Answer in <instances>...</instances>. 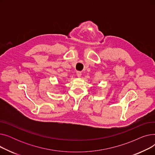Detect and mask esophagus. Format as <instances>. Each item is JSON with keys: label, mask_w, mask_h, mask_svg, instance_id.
Segmentation results:
<instances>
[{"label": "esophagus", "mask_w": 155, "mask_h": 155, "mask_svg": "<svg viewBox=\"0 0 155 155\" xmlns=\"http://www.w3.org/2000/svg\"><path fill=\"white\" fill-rule=\"evenodd\" d=\"M77 75L78 77H80L81 75H82V73H81L80 71H77Z\"/></svg>", "instance_id": "34e87169"}]
</instances>
